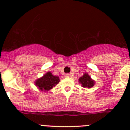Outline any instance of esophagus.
<instances>
[{
	"label": "esophagus",
	"instance_id": "obj_1",
	"mask_svg": "<svg viewBox=\"0 0 130 130\" xmlns=\"http://www.w3.org/2000/svg\"><path fill=\"white\" fill-rule=\"evenodd\" d=\"M65 76L66 77H70V73H66V74L65 75Z\"/></svg>",
	"mask_w": 130,
	"mask_h": 130
}]
</instances>
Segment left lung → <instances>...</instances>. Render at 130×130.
<instances>
[{
    "instance_id": "8db88e82",
    "label": "left lung",
    "mask_w": 130,
    "mask_h": 130,
    "mask_svg": "<svg viewBox=\"0 0 130 130\" xmlns=\"http://www.w3.org/2000/svg\"><path fill=\"white\" fill-rule=\"evenodd\" d=\"M80 83L82 84V87H87V88H90V87L94 86V81L91 79L90 76L88 75V74L85 73L82 77L79 78Z\"/></svg>"
}]
</instances>
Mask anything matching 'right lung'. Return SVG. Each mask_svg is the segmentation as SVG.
I'll list each match as a JSON object with an SVG mask.
<instances>
[{
  "mask_svg": "<svg viewBox=\"0 0 130 130\" xmlns=\"http://www.w3.org/2000/svg\"><path fill=\"white\" fill-rule=\"evenodd\" d=\"M58 77L53 75L50 72L46 73L43 77L39 78L35 82L36 86L41 90L47 91L53 88L55 85L58 84Z\"/></svg>",
  "mask_w": 130,
  "mask_h": 130,
  "instance_id": "obj_1",
  "label": "right lung"
}]
</instances>
